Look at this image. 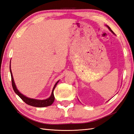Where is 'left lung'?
Here are the masks:
<instances>
[{"instance_id":"1","label":"left lung","mask_w":134,"mask_h":134,"mask_svg":"<svg viewBox=\"0 0 134 134\" xmlns=\"http://www.w3.org/2000/svg\"><path fill=\"white\" fill-rule=\"evenodd\" d=\"M106 27H107V28H108V29H109V30H110V31L111 32H112V33H113V34H114V35H115V34H114V32H113V31L111 30V28H110V27H109V26H108V25H106Z\"/></svg>"}]
</instances>
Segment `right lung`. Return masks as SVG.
I'll return each mask as SVG.
<instances>
[{"instance_id":"obj_1","label":"right lung","mask_w":134,"mask_h":134,"mask_svg":"<svg viewBox=\"0 0 134 134\" xmlns=\"http://www.w3.org/2000/svg\"><path fill=\"white\" fill-rule=\"evenodd\" d=\"M9 70H10V73H11V79H12V86L13 87V89H14L15 93L17 94V95L20 98L24 101V102L28 104V105H30L32 106L36 107H47L49 106H51L52 103H53L54 100V96L53 92L54 90L56 87L57 84L58 82H59V81H58L57 82L55 83L54 85V87L53 88V90H52V92L51 93V96L48 98L46 99H33L31 98H28L26 97L25 96L23 95V94H21L18 89L16 87V86L15 83V81L14 80V78H13L12 71L11 69V61H10V66H9Z\"/></svg>"}]
</instances>
